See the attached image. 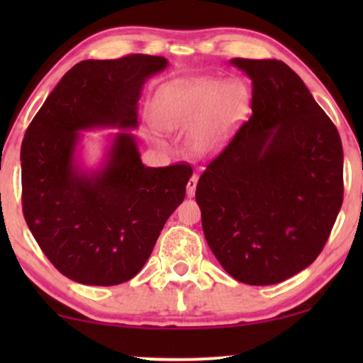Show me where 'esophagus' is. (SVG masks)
<instances>
[{"label":"esophagus","mask_w":363,"mask_h":363,"mask_svg":"<svg viewBox=\"0 0 363 363\" xmlns=\"http://www.w3.org/2000/svg\"><path fill=\"white\" fill-rule=\"evenodd\" d=\"M196 185H198V177L196 175H193L190 180H188V183H186V195L188 196H193L195 195V191H196Z\"/></svg>","instance_id":"obj_1"}]
</instances>
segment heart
Instances as JSON below:
<instances>
[{
    "label": "heart",
    "instance_id": "obj_1",
    "mask_svg": "<svg viewBox=\"0 0 363 363\" xmlns=\"http://www.w3.org/2000/svg\"><path fill=\"white\" fill-rule=\"evenodd\" d=\"M250 102V87L241 79H180L158 94L153 121L167 130L188 128V150L196 157H210L241 127Z\"/></svg>",
    "mask_w": 363,
    "mask_h": 363
}]
</instances>
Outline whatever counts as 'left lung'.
Instances as JSON below:
<instances>
[{
  "mask_svg": "<svg viewBox=\"0 0 363 363\" xmlns=\"http://www.w3.org/2000/svg\"><path fill=\"white\" fill-rule=\"evenodd\" d=\"M252 81V116L196 185L206 242L251 286L315 261L344 198L340 135L309 89L277 59H233Z\"/></svg>",
  "mask_w": 363,
  "mask_h": 363,
  "instance_id": "left-lung-1",
  "label": "left lung"
}]
</instances>
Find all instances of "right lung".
<instances>
[{"instance_id": "obj_1", "label": "right lung", "mask_w": 363, "mask_h": 363, "mask_svg": "<svg viewBox=\"0 0 363 363\" xmlns=\"http://www.w3.org/2000/svg\"><path fill=\"white\" fill-rule=\"evenodd\" d=\"M160 56L81 61L49 94L21 145L23 213L48 259L69 279L116 286L132 279L185 198L190 165L142 163L137 138L143 84ZM117 128L97 167L82 158V131Z\"/></svg>"}]
</instances>
